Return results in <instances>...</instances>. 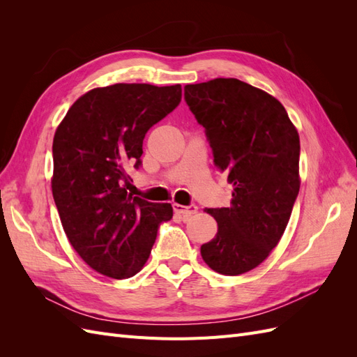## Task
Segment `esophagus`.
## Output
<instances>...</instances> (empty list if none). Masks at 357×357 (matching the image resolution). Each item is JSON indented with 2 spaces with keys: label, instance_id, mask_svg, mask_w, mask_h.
<instances>
[{
  "label": "esophagus",
  "instance_id": "esophagus-1",
  "mask_svg": "<svg viewBox=\"0 0 357 357\" xmlns=\"http://www.w3.org/2000/svg\"><path fill=\"white\" fill-rule=\"evenodd\" d=\"M172 208H174V211L180 215H183V218L188 219L190 218V215L197 214L198 213V207L195 204H190V205H180V204H172Z\"/></svg>",
  "mask_w": 357,
  "mask_h": 357
}]
</instances>
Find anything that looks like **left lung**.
Instances as JSON below:
<instances>
[{"instance_id": "left-lung-1", "label": "left lung", "mask_w": 357, "mask_h": 357, "mask_svg": "<svg viewBox=\"0 0 357 357\" xmlns=\"http://www.w3.org/2000/svg\"><path fill=\"white\" fill-rule=\"evenodd\" d=\"M214 165L234 185L229 207L207 208L218 234L201 245L215 273L240 275L278 244L299 192V135L282 102L238 79L185 86Z\"/></svg>"}]
</instances>
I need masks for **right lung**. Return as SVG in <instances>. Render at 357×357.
I'll list each match as a JSON object with an SVG mask.
<instances>
[{
    "label": "right lung",
    "mask_w": 357,
    "mask_h": 357,
    "mask_svg": "<svg viewBox=\"0 0 357 357\" xmlns=\"http://www.w3.org/2000/svg\"><path fill=\"white\" fill-rule=\"evenodd\" d=\"M181 101V86L117 83L75 101L53 138L52 192L74 250L96 273L135 275L171 204L128 193L125 168L142 167L147 131Z\"/></svg>",
    "instance_id": "add662e5"
}]
</instances>
